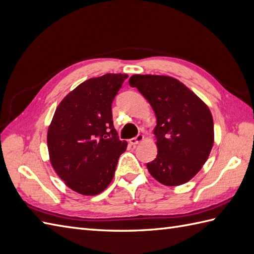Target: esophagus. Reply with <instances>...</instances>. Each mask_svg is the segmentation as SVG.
Returning <instances> with one entry per match:
<instances>
[{"mask_svg": "<svg viewBox=\"0 0 254 254\" xmlns=\"http://www.w3.org/2000/svg\"><path fill=\"white\" fill-rule=\"evenodd\" d=\"M143 139H144V135L143 134H138L137 136H135V137L129 139V143H131V145L135 146V145L139 144L140 141H143Z\"/></svg>", "mask_w": 254, "mask_h": 254, "instance_id": "1", "label": "esophagus"}]
</instances>
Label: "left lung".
<instances>
[{
    "instance_id": "1",
    "label": "left lung",
    "mask_w": 254,
    "mask_h": 254,
    "mask_svg": "<svg viewBox=\"0 0 254 254\" xmlns=\"http://www.w3.org/2000/svg\"><path fill=\"white\" fill-rule=\"evenodd\" d=\"M154 109L158 155L147 163L152 178L166 186L190 181L207 161L214 141L211 111L203 100L169 75L134 74L128 80Z\"/></svg>"
}]
</instances>
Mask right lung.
<instances>
[{
	"instance_id": "add662e5",
	"label": "right lung",
	"mask_w": 254,
	"mask_h": 254,
	"mask_svg": "<svg viewBox=\"0 0 254 254\" xmlns=\"http://www.w3.org/2000/svg\"><path fill=\"white\" fill-rule=\"evenodd\" d=\"M127 78L107 73L88 79L57 106L47 129L50 161L75 192L95 196L114 179L127 143L118 137L111 104Z\"/></svg>"
}]
</instances>
